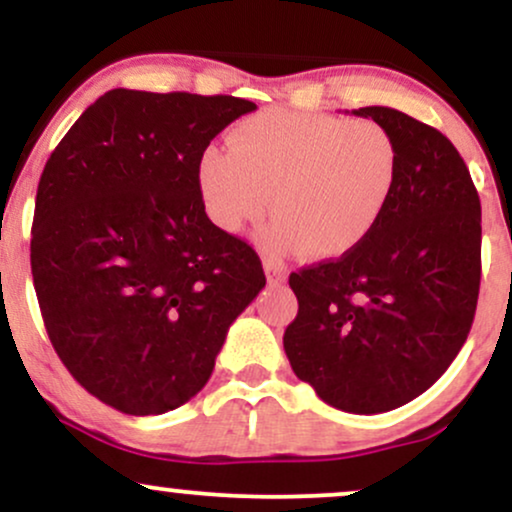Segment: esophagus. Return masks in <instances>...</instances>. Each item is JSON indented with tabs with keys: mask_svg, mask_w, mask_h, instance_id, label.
<instances>
[{
	"mask_svg": "<svg viewBox=\"0 0 512 512\" xmlns=\"http://www.w3.org/2000/svg\"><path fill=\"white\" fill-rule=\"evenodd\" d=\"M264 272H267V281L272 286H281L286 281V272L281 264H276L274 260H264Z\"/></svg>",
	"mask_w": 512,
	"mask_h": 512,
	"instance_id": "obj_1",
	"label": "esophagus"
}]
</instances>
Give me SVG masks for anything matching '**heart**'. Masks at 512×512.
<instances>
[{"mask_svg":"<svg viewBox=\"0 0 512 512\" xmlns=\"http://www.w3.org/2000/svg\"><path fill=\"white\" fill-rule=\"evenodd\" d=\"M226 146L197 161L204 211L221 231L240 233L272 197L276 219L260 233L272 255H349L373 236L395 192L397 144L373 120L269 108L240 120Z\"/></svg>","mask_w":512,"mask_h":512,"instance_id":"heart-1","label":"heart"}]
</instances>
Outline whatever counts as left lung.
<instances>
[{"mask_svg":"<svg viewBox=\"0 0 512 512\" xmlns=\"http://www.w3.org/2000/svg\"><path fill=\"white\" fill-rule=\"evenodd\" d=\"M354 115L395 139V192L361 248L289 276L298 315L284 349L322 402L380 414L426 392L467 342L481 281V204L438 129L383 105Z\"/></svg>","mask_w":512,"mask_h":512,"instance_id":"left-lung-1","label":"left lung"}]
</instances>
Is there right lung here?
Instances as JSON below:
<instances>
[{
    "label": "right lung",
    "mask_w": 512,
    "mask_h": 512,
    "mask_svg": "<svg viewBox=\"0 0 512 512\" xmlns=\"http://www.w3.org/2000/svg\"><path fill=\"white\" fill-rule=\"evenodd\" d=\"M255 108L113 88L45 163L31 231L45 330L76 383L122 414L195 397L267 284L257 252L209 221L197 190L202 151Z\"/></svg>",
    "instance_id": "right-lung-1"
}]
</instances>
